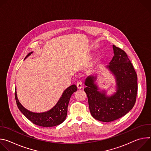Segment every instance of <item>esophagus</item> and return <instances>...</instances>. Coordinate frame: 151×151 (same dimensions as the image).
Wrapping results in <instances>:
<instances>
[{"instance_id":"obj_1","label":"esophagus","mask_w":151,"mask_h":151,"mask_svg":"<svg viewBox=\"0 0 151 151\" xmlns=\"http://www.w3.org/2000/svg\"><path fill=\"white\" fill-rule=\"evenodd\" d=\"M76 86H77L78 89H81L82 88V82H77Z\"/></svg>"}]
</instances>
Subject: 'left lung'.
Returning a JSON list of instances; mask_svg holds the SVG:
<instances>
[{
  "mask_svg": "<svg viewBox=\"0 0 151 151\" xmlns=\"http://www.w3.org/2000/svg\"><path fill=\"white\" fill-rule=\"evenodd\" d=\"M114 55L104 68L115 79V91L108 95L96 82L94 73L85 80L89 109L92 116L102 122H111L126 115L133 107L137 93V76L127 54L113 45Z\"/></svg>",
  "mask_w": 151,
  "mask_h": 151,
  "instance_id": "left-lung-1",
  "label": "left lung"
}]
</instances>
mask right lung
Here are the masks:
<instances>
[{
    "mask_svg": "<svg viewBox=\"0 0 151 151\" xmlns=\"http://www.w3.org/2000/svg\"><path fill=\"white\" fill-rule=\"evenodd\" d=\"M33 52H30L25 58H27ZM77 87L75 85H72L63 91L61 96L51 109L44 112L36 113L31 112L20 103L15 88V97L17 105L21 111L29 120L33 124L45 127H51L61 124L66 119L68 114V107L70 97L74 92L76 91Z\"/></svg>",
    "mask_w": 151,
    "mask_h": 151,
    "instance_id": "add662e5",
    "label": "right lung"
}]
</instances>
